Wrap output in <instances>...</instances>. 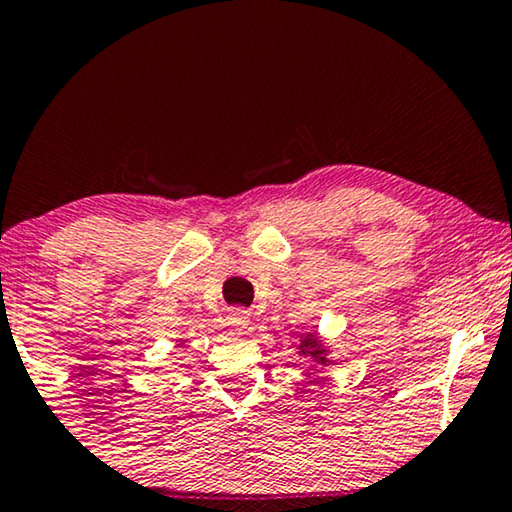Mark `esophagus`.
Here are the masks:
<instances>
[{"label":"esophagus","mask_w":512,"mask_h":512,"mask_svg":"<svg viewBox=\"0 0 512 512\" xmlns=\"http://www.w3.org/2000/svg\"><path fill=\"white\" fill-rule=\"evenodd\" d=\"M249 317L251 314L244 310V307H233V310L228 312V324L237 328V331H242V328L249 326Z\"/></svg>","instance_id":"obj_1"}]
</instances>
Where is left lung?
I'll use <instances>...</instances> for the list:
<instances>
[{"label": "left lung", "instance_id": "obj_1", "mask_svg": "<svg viewBox=\"0 0 512 512\" xmlns=\"http://www.w3.org/2000/svg\"><path fill=\"white\" fill-rule=\"evenodd\" d=\"M300 354L310 356V359L319 361V363H326V349L321 347V342L317 340V335L314 333L305 335V338L300 340Z\"/></svg>", "mask_w": 512, "mask_h": 512}]
</instances>
